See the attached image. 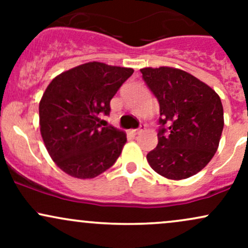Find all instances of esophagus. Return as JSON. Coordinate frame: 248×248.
<instances>
[{
	"label": "esophagus",
	"mask_w": 248,
	"mask_h": 248,
	"mask_svg": "<svg viewBox=\"0 0 248 248\" xmlns=\"http://www.w3.org/2000/svg\"><path fill=\"white\" fill-rule=\"evenodd\" d=\"M144 129H146V126H144V124H141L140 128H138V129H134V130H132V133H133V134H135V135H136V134H140V133L143 132Z\"/></svg>",
	"instance_id": "34e87169"
}]
</instances>
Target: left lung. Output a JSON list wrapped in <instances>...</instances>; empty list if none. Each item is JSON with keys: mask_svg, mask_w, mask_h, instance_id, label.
<instances>
[{"mask_svg": "<svg viewBox=\"0 0 248 248\" xmlns=\"http://www.w3.org/2000/svg\"><path fill=\"white\" fill-rule=\"evenodd\" d=\"M140 71L160 104L158 143L148 153V163L168 179L191 177L206 167L218 149L224 128L220 98L183 70L161 66Z\"/></svg>", "mask_w": 248, "mask_h": 248, "instance_id": "8db88e82", "label": "left lung"}]
</instances>
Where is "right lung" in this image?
<instances>
[{"label":"right lung","mask_w":248,"mask_h":248,"mask_svg":"<svg viewBox=\"0 0 248 248\" xmlns=\"http://www.w3.org/2000/svg\"><path fill=\"white\" fill-rule=\"evenodd\" d=\"M130 67L90 62L52 79L39 101V129L57 167L72 177L94 178L120 156L126 133L101 127L109 102L133 75Z\"/></svg>","instance_id":"obj_1"}]
</instances>
